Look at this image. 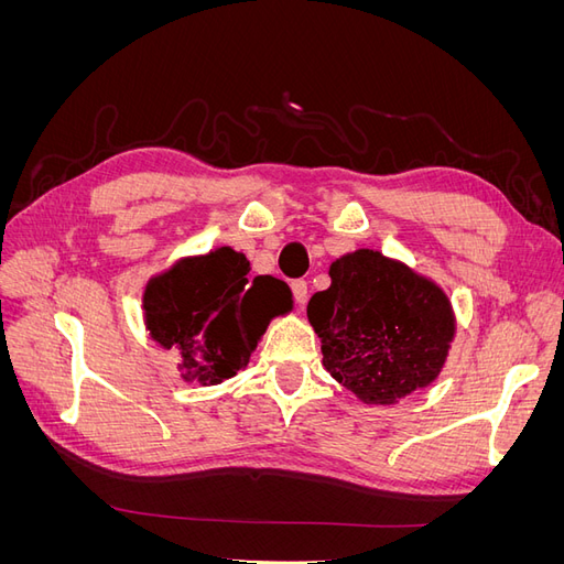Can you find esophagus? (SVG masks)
<instances>
[{"mask_svg":"<svg viewBox=\"0 0 564 564\" xmlns=\"http://www.w3.org/2000/svg\"><path fill=\"white\" fill-rule=\"evenodd\" d=\"M292 292H294V301L299 303V308H303L305 301H308V282H305V280H294L292 282Z\"/></svg>","mask_w":564,"mask_h":564,"instance_id":"obj_1","label":"esophagus"}]
</instances>
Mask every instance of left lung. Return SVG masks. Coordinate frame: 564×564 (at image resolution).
<instances>
[{
  "instance_id": "8db88e82",
  "label": "left lung",
  "mask_w": 564,
  "mask_h": 564,
  "mask_svg": "<svg viewBox=\"0 0 564 564\" xmlns=\"http://www.w3.org/2000/svg\"><path fill=\"white\" fill-rule=\"evenodd\" d=\"M329 278L308 303L324 369L365 404H395L431 386L456 334L447 294L373 249L340 256Z\"/></svg>"
}]
</instances>
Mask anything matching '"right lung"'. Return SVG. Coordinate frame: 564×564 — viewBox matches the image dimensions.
I'll use <instances>...</instances> for the list:
<instances>
[{
    "label": "right lung",
    "mask_w": 564,
    "mask_h": 564,
    "mask_svg": "<svg viewBox=\"0 0 564 564\" xmlns=\"http://www.w3.org/2000/svg\"><path fill=\"white\" fill-rule=\"evenodd\" d=\"M143 311L152 340L181 352V379L216 386L247 367L268 322L292 311V292L270 275L251 280L245 253L220 247L152 278Z\"/></svg>",
    "instance_id": "obj_1"
}]
</instances>
